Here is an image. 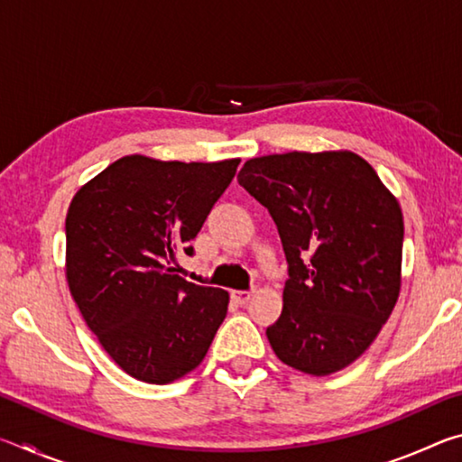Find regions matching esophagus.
<instances>
[{
	"mask_svg": "<svg viewBox=\"0 0 462 462\" xmlns=\"http://www.w3.org/2000/svg\"><path fill=\"white\" fill-rule=\"evenodd\" d=\"M253 297V291H232V300L238 303V306H246Z\"/></svg>",
	"mask_w": 462,
	"mask_h": 462,
	"instance_id": "1",
	"label": "esophagus"
}]
</instances>
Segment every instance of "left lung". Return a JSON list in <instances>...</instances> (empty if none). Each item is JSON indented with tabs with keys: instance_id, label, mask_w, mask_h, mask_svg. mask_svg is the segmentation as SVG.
<instances>
[{
	"instance_id": "left-lung-1",
	"label": "left lung",
	"mask_w": 462,
	"mask_h": 462,
	"mask_svg": "<svg viewBox=\"0 0 462 462\" xmlns=\"http://www.w3.org/2000/svg\"><path fill=\"white\" fill-rule=\"evenodd\" d=\"M238 183L269 209L287 256L283 311L267 328L279 361L314 377L353 365L400 297L395 195L350 151L256 156Z\"/></svg>"
}]
</instances>
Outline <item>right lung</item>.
<instances>
[{"mask_svg": "<svg viewBox=\"0 0 462 462\" xmlns=\"http://www.w3.org/2000/svg\"><path fill=\"white\" fill-rule=\"evenodd\" d=\"M240 159L159 161L128 154L85 183L69 206L67 283L109 358L138 381L165 385L208 355L230 295L179 277Z\"/></svg>", "mask_w": 462, "mask_h": 462, "instance_id": "right-lung-1", "label": "right lung"}]
</instances>
